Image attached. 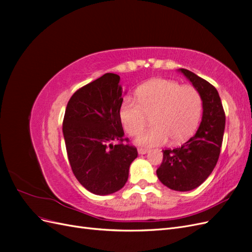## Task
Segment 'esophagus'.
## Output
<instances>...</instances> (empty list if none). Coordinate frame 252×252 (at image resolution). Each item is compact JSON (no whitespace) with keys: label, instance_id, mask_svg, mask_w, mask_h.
<instances>
[{"label":"esophagus","instance_id":"obj_1","mask_svg":"<svg viewBox=\"0 0 252 252\" xmlns=\"http://www.w3.org/2000/svg\"><path fill=\"white\" fill-rule=\"evenodd\" d=\"M147 151H148V149H146V148H142V147H139V148H138L139 155H145Z\"/></svg>","mask_w":252,"mask_h":252}]
</instances>
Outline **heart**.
<instances>
[{
    "instance_id": "heart-1",
    "label": "heart",
    "mask_w": 252,
    "mask_h": 252,
    "mask_svg": "<svg viewBox=\"0 0 252 252\" xmlns=\"http://www.w3.org/2000/svg\"><path fill=\"white\" fill-rule=\"evenodd\" d=\"M136 98L126 97L120 106L119 117L125 131L131 136L140 134L148 124L150 129L139 136L138 143L146 146L170 140L181 144L191 136L199 125L203 110L202 96L195 87L178 82L156 79L136 90Z\"/></svg>"
}]
</instances>
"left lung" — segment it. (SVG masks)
<instances>
[{
  "label": "left lung",
  "instance_id": "1",
  "mask_svg": "<svg viewBox=\"0 0 252 252\" xmlns=\"http://www.w3.org/2000/svg\"><path fill=\"white\" fill-rule=\"evenodd\" d=\"M179 70L202 96V122L196 133L182 146L163 150V161L157 175L168 188L189 191L205 182L218 163L225 130V112L215 86L184 68Z\"/></svg>",
  "mask_w": 252,
  "mask_h": 252
}]
</instances>
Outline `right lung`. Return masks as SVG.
Wrapping results in <instances>:
<instances>
[{
	"instance_id": "obj_1",
	"label": "right lung",
	"mask_w": 252,
	"mask_h": 252,
	"mask_svg": "<svg viewBox=\"0 0 252 252\" xmlns=\"http://www.w3.org/2000/svg\"><path fill=\"white\" fill-rule=\"evenodd\" d=\"M120 77L105 73L78 89L63 120L66 150L74 177L88 191L111 194L123 188L138 150L124 139Z\"/></svg>"
}]
</instances>
